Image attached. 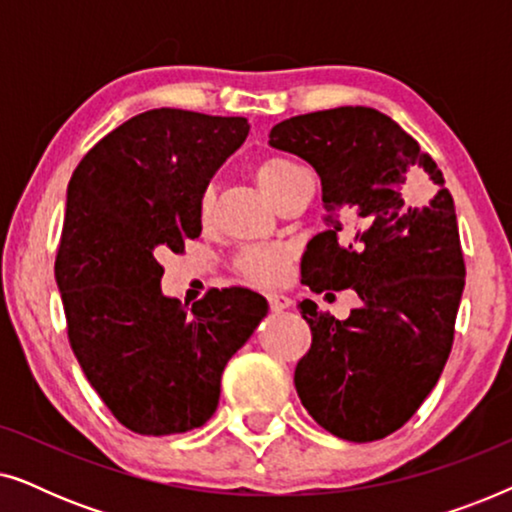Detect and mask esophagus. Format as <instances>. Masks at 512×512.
Wrapping results in <instances>:
<instances>
[{"label": "esophagus", "mask_w": 512, "mask_h": 512, "mask_svg": "<svg viewBox=\"0 0 512 512\" xmlns=\"http://www.w3.org/2000/svg\"><path fill=\"white\" fill-rule=\"evenodd\" d=\"M268 305L272 312H282V310H286V307H291V298L282 296V293H270Z\"/></svg>", "instance_id": "1"}]
</instances>
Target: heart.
Instances as JSON below:
<instances>
[{"label": "heart", "mask_w": 512, "mask_h": 512, "mask_svg": "<svg viewBox=\"0 0 512 512\" xmlns=\"http://www.w3.org/2000/svg\"><path fill=\"white\" fill-rule=\"evenodd\" d=\"M254 179L258 188H261L277 207L282 205L291 193H296L305 181H310L303 167L282 156L258 160L254 167ZM212 202V191H205L200 195V221H209V216H212ZM286 265H289V249L265 247V244H251V247L242 249L235 258L237 275L258 286H275L282 282L286 275Z\"/></svg>", "instance_id": "b5f03b06"}]
</instances>
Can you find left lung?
I'll list each match as a JSON object with an SVG mask.
<instances>
[{"mask_svg":"<svg viewBox=\"0 0 512 512\" xmlns=\"http://www.w3.org/2000/svg\"><path fill=\"white\" fill-rule=\"evenodd\" d=\"M270 144L321 177L328 230L307 244L303 282L361 298L345 321L300 303L312 345L296 366V391L333 436L373 443L415 415L452 352L466 282L454 200L436 160L377 109L286 118ZM422 173L437 193L412 206L409 181Z\"/></svg>","mask_w":512,"mask_h":512,"instance_id":"8db88e82","label":"left lung"}]
</instances>
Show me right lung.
<instances>
[{"label":"right lung","mask_w":512,"mask_h":512,"mask_svg":"<svg viewBox=\"0 0 512 512\" xmlns=\"http://www.w3.org/2000/svg\"><path fill=\"white\" fill-rule=\"evenodd\" d=\"M242 116L144 111L102 137L69 179L55 254L67 338L125 429L172 436L214 415L221 373L268 303L212 289L186 310L160 293V254L200 235V195L240 144Z\"/></svg>","instance_id":"add662e5"}]
</instances>
